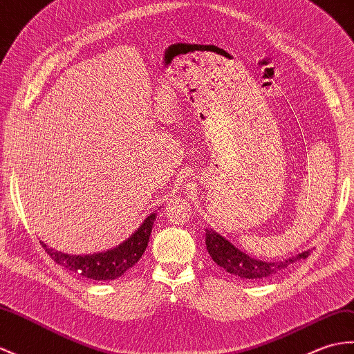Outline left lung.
Returning <instances> with one entry per match:
<instances>
[{
	"mask_svg": "<svg viewBox=\"0 0 354 354\" xmlns=\"http://www.w3.org/2000/svg\"><path fill=\"white\" fill-rule=\"evenodd\" d=\"M205 238H207L205 244H207V250L211 254L212 261L221 268H225L227 273L243 279L270 277L279 273V271L286 270L291 264H295V262L300 259H306L310 254V250H306L295 254V257L290 259L266 262L257 258H250L249 254L238 250L227 240H225L223 236L212 231V229H207V231H205Z\"/></svg>",
	"mask_w": 354,
	"mask_h": 354,
	"instance_id": "1",
	"label": "left lung"
}]
</instances>
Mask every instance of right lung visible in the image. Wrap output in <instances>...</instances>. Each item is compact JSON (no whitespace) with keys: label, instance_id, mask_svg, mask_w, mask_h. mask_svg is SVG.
I'll use <instances>...</instances> for the list:
<instances>
[{"label":"right lung","instance_id":"1","mask_svg":"<svg viewBox=\"0 0 354 354\" xmlns=\"http://www.w3.org/2000/svg\"><path fill=\"white\" fill-rule=\"evenodd\" d=\"M153 221L155 214H151L125 243L118 245L116 249L101 253L84 254V257L78 254L77 257V254L53 250L44 243L42 248L57 264L75 271V273L81 276L93 279V281H114V279L120 277L131 267H134L137 261L142 258L143 252L147 248V241H149Z\"/></svg>","mask_w":354,"mask_h":354}]
</instances>
